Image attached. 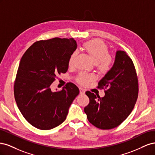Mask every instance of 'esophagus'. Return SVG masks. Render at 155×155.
Listing matches in <instances>:
<instances>
[{"mask_svg":"<svg viewBox=\"0 0 155 155\" xmlns=\"http://www.w3.org/2000/svg\"><path fill=\"white\" fill-rule=\"evenodd\" d=\"M79 92H80V94H85V91L82 88H79Z\"/></svg>","mask_w":155,"mask_h":155,"instance_id":"34e87169","label":"esophagus"}]
</instances>
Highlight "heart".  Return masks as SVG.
<instances>
[{
    "mask_svg": "<svg viewBox=\"0 0 155 155\" xmlns=\"http://www.w3.org/2000/svg\"><path fill=\"white\" fill-rule=\"evenodd\" d=\"M84 48L96 64L99 72L105 74L109 71L112 64V58L109 54L107 46L104 42L99 39L88 41L84 44ZM76 56V52H73L70 56L68 60L69 66H72L73 64ZM93 79H94V76L93 75L82 72L79 75L78 81L83 85H86Z\"/></svg>",
    "mask_w": 155,
    "mask_h": 155,
    "instance_id": "1",
    "label": "heart"
}]
</instances>
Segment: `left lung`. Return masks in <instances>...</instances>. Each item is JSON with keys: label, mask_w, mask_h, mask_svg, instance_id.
<instances>
[{"label": "left lung", "mask_w": 155, "mask_h": 155, "mask_svg": "<svg viewBox=\"0 0 155 155\" xmlns=\"http://www.w3.org/2000/svg\"><path fill=\"white\" fill-rule=\"evenodd\" d=\"M105 96L89 91V104L84 111L88 120L96 127L110 129L121 124L132 112L138 94V84L133 61L122 50H116L113 66L100 81Z\"/></svg>", "instance_id": "obj_1"}]
</instances>
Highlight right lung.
I'll use <instances>...</instances> for the list:
<instances>
[{
    "mask_svg": "<svg viewBox=\"0 0 155 155\" xmlns=\"http://www.w3.org/2000/svg\"><path fill=\"white\" fill-rule=\"evenodd\" d=\"M77 46L73 38L55 37L36 42L22 55L14 95L22 116L37 129L49 130L61 124L79 94L78 87L72 83L59 92L50 88L58 74L67 72L70 56Z\"/></svg>",
    "mask_w": 155,
    "mask_h": 155,
    "instance_id": "obj_1",
    "label": "right lung"
}]
</instances>
